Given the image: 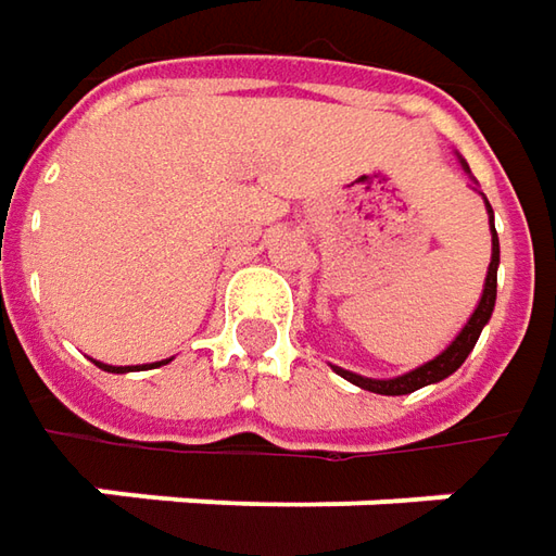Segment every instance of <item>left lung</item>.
I'll list each match as a JSON object with an SVG mask.
<instances>
[{
	"instance_id": "8db88e82",
	"label": "left lung",
	"mask_w": 556,
	"mask_h": 556,
	"mask_svg": "<svg viewBox=\"0 0 556 556\" xmlns=\"http://www.w3.org/2000/svg\"><path fill=\"white\" fill-rule=\"evenodd\" d=\"M460 166L470 173V166L460 161ZM485 210H489V228H492V263H489V271H485V285H482V296L477 303V309L470 315V321L460 328V333L437 355L430 358L427 365H420L415 371L402 374V377H390V380H374V377H362V374L346 371V368H337L331 365L333 371L340 377H346L350 383L368 390V393H380V395H408L420 390V387H430V383H439L445 380L448 374H455L464 365V358L473 353L477 340H480L482 328L489 325L492 318V309H495V293H498V263H502V250H498V235H495V216H492V206L485 201Z\"/></svg>"
}]
</instances>
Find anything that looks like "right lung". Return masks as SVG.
<instances>
[{
  "label": "right lung",
  "instance_id": "obj_1",
  "mask_svg": "<svg viewBox=\"0 0 556 556\" xmlns=\"http://www.w3.org/2000/svg\"><path fill=\"white\" fill-rule=\"evenodd\" d=\"M169 362V358H166ZM166 362H154V365H136V368H157V365H166ZM98 368H104V371L111 374H123V371H132V368H117V365H104V362H96Z\"/></svg>",
  "mask_w": 556,
  "mask_h": 556
}]
</instances>
